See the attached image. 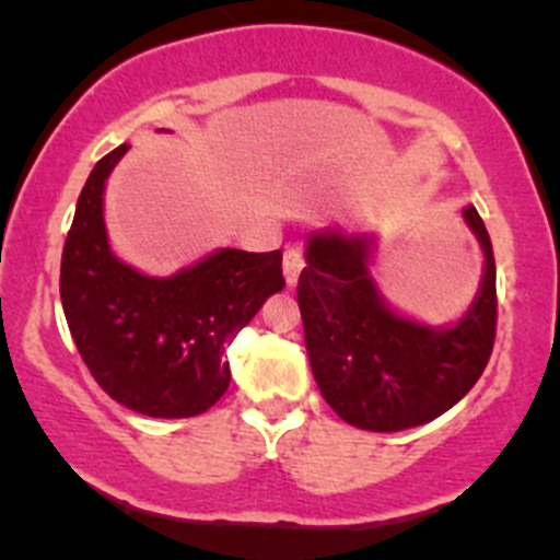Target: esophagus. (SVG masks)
<instances>
[{"instance_id": "1", "label": "esophagus", "mask_w": 560, "mask_h": 560, "mask_svg": "<svg viewBox=\"0 0 560 560\" xmlns=\"http://www.w3.org/2000/svg\"><path fill=\"white\" fill-rule=\"evenodd\" d=\"M303 265H306V257H303V252L298 246H290L284 252V279L287 284H295L298 276H301Z\"/></svg>"}]
</instances>
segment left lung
I'll return each mask as SVG.
<instances>
[{
    "label": "left lung",
    "instance_id": "left-lung-1",
    "mask_svg": "<svg viewBox=\"0 0 560 560\" xmlns=\"http://www.w3.org/2000/svg\"><path fill=\"white\" fill-rule=\"evenodd\" d=\"M463 219L485 252L471 308L444 330L395 314L369 273L371 241L336 230L312 235L298 279L308 360L322 398L343 422L393 433L436 420L468 393L495 341V259L477 208Z\"/></svg>",
    "mask_w": 560,
    "mask_h": 560
}]
</instances>
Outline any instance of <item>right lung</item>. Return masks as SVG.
I'll return each mask as SVG.
<instances>
[{
    "label": "right lung",
    "instance_id": "1",
    "mask_svg": "<svg viewBox=\"0 0 560 560\" xmlns=\"http://www.w3.org/2000/svg\"><path fill=\"white\" fill-rule=\"evenodd\" d=\"M129 145L94 165L61 252V306L97 385L149 417H195L230 387L224 347L284 290L281 252L222 248L171 279L143 276L107 246L105 180Z\"/></svg>",
    "mask_w": 560,
    "mask_h": 560
}]
</instances>
